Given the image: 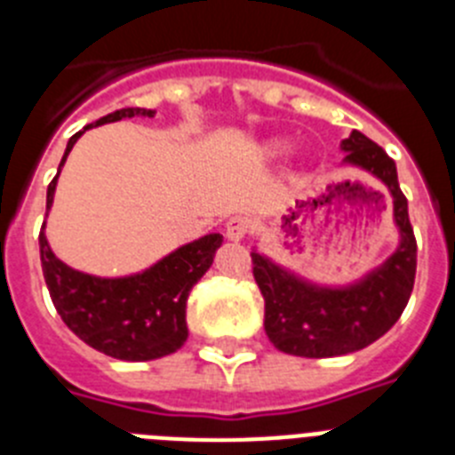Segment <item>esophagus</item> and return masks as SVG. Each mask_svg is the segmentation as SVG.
<instances>
[{"label":"esophagus","mask_w":455,"mask_h":455,"mask_svg":"<svg viewBox=\"0 0 455 455\" xmlns=\"http://www.w3.org/2000/svg\"><path fill=\"white\" fill-rule=\"evenodd\" d=\"M252 230V220L248 216H232L225 225V236L230 241H241L246 239Z\"/></svg>","instance_id":"34e87169"}]
</instances>
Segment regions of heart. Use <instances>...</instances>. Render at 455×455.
Segmentation results:
<instances>
[{"label": "heart", "mask_w": 455, "mask_h": 455, "mask_svg": "<svg viewBox=\"0 0 455 455\" xmlns=\"http://www.w3.org/2000/svg\"><path fill=\"white\" fill-rule=\"evenodd\" d=\"M287 150H289V143L287 140H280V139H271L262 146V152L267 156H283Z\"/></svg>", "instance_id": "heart-1"}]
</instances>
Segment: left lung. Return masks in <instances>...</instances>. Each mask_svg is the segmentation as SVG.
Segmentation results:
<instances>
[{
  "instance_id": "obj_1",
  "label": "left lung",
  "mask_w": 455,
  "mask_h": 455,
  "mask_svg": "<svg viewBox=\"0 0 455 455\" xmlns=\"http://www.w3.org/2000/svg\"><path fill=\"white\" fill-rule=\"evenodd\" d=\"M341 150L347 166L369 172L389 191L399 246L380 267L344 287L309 283L252 251V275L264 296V331L273 347L289 355L335 357L369 347L399 321L415 284L417 241L396 164L357 130L341 140Z\"/></svg>"
}]
</instances>
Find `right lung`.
<instances>
[{
  "label": "right lung",
  "instance_id": "obj_1",
  "mask_svg": "<svg viewBox=\"0 0 455 455\" xmlns=\"http://www.w3.org/2000/svg\"><path fill=\"white\" fill-rule=\"evenodd\" d=\"M134 116L152 118L155 111L127 107L86 124L68 140L59 172L84 132ZM59 172L47 187V209L54 203ZM38 243L43 275L63 323L88 347L104 355L124 363H146L171 355L184 347L188 337V291L212 267L223 236L219 232L200 236L180 246L178 251L168 252L146 271L123 277H98L63 264L47 243L45 223Z\"/></svg>",
  "mask_w": 455,
  "mask_h": 455
}]
</instances>
